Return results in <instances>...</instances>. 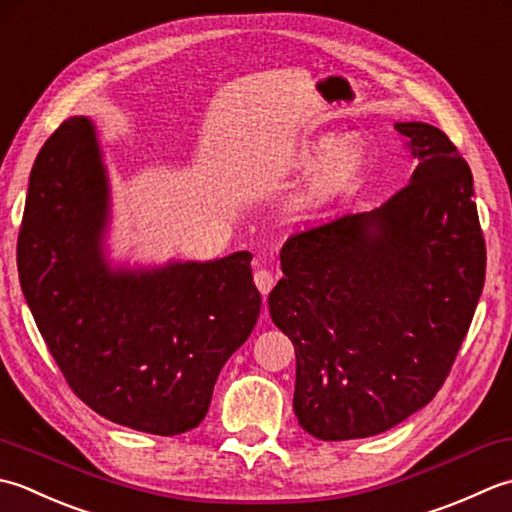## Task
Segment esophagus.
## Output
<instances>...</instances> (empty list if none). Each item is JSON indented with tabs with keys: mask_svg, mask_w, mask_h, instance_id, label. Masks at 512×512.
<instances>
[{
	"mask_svg": "<svg viewBox=\"0 0 512 512\" xmlns=\"http://www.w3.org/2000/svg\"><path fill=\"white\" fill-rule=\"evenodd\" d=\"M254 283L263 296H267L271 287H274V274L269 269H256L254 271Z\"/></svg>",
	"mask_w": 512,
	"mask_h": 512,
	"instance_id": "esophagus-1",
	"label": "esophagus"
}]
</instances>
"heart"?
<instances>
[{
    "instance_id": "obj_1",
    "label": "heart",
    "mask_w": 512,
    "mask_h": 512,
    "mask_svg": "<svg viewBox=\"0 0 512 512\" xmlns=\"http://www.w3.org/2000/svg\"><path fill=\"white\" fill-rule=\"evenodd\" d=\"M300 159L305 163L320 159L289 201V210L300 216L320 214L340 203L356 190L369 170V148L358 134L340 141L336 134H325L311 141L300 152Z\"/></svg>"
}]
</instances>
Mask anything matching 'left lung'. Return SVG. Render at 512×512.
<instances>
[{"label":"left lung","instance_id":"left-lung-1","mask_svg":"<svg viewBox=\"0 0 512 512\" xmlns=\"http://www.w3.org/2000/svg\"><path fill=\"white\" fill-rule=\"evenodd\" d=\"M417 161L373 212L294 234L269 294L296 349L294 411L309 435L393 429L442 389L486 276L473 174L435 125L395 123Z\"/></svg>","mask_w":512,"mask_h":512}]
</instances>
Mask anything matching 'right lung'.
<instances>
[{"instance_id":"right-lung-1","label":"right lung","mask_w":512,"mask_h":512,"mask_svg":"<svg viewBox=\"0 0 512 512\" xmlns=\"http://www.w3.org/2000/svg\"><path fill=\"white\" fill-rule=\"evenodd\" d=\"M110 187L95 125L70 117L30 172L17 269L70 389L106 420L152 435L203 422L218 373L252 333V254L152 269L103 256Z\"/></svg>"}]
</instances>
